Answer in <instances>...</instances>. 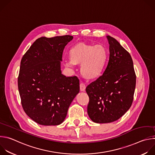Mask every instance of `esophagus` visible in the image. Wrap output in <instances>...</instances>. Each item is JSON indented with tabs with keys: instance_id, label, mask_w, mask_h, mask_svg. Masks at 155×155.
I'll return each mask as SVG.
<instances>
[{
	"instance_id": "esophagus-1",
	"label": "esophagus",
	"mask_w": 155,
	"mask_h": 155,
	"mask_svg": "<svg viewBox=\"0 0 155 155\" xmlns=\"http://www.w3.org/2000/svg\"><path fill=\"white\" fill-rule=\"evenodd\" d=\"M85 89H86V85L84 83H80V91H84Z\"/></svg>"
}]
</instances>
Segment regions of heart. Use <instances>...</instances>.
Here are the masks:
<instances>
[{
  "label": "heart",
  "mask_w": 155,
  "mask_h": 155,
  "mask_svg": "<svg viewBox=\"0 0 155 155\" xmlns=\"http://www.w3.org/2000/svg\"><path fill=\"white\" fill-rule=\"evenodd\" d=\"M108 56L107 50L104 46L81 42L70 48V61L66 62L65 65L68 67L81 65L80 71L83 77L87 80H94L102 74Z\"/></svg>",
  "instance_id": "b5f03b06"
}]
</instances>
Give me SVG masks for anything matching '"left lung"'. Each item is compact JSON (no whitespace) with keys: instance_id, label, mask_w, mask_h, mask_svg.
Instances as JSON below:
<instances>
[{"instance_id":"obj_1","label":"left lung","mask_w":155,"mask_h":155,"mask_svg":"<svg viewBox=\"0 0 155 155\" xmlns=\"http://www.w3.org/2000/svg\"><path fill=\"white\" fill-rule=\"evenodd\" d=\"M109 60L102 75L86 88L90 101L87 111L96 123L117 121L130 107L136 83L130 54L114 37L107 35Z\"/></svg>"}]
</instances>
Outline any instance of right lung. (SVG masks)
<instances>
[{
  "mask_svg": "<svg viewBox=\"0 0 155 155\" xmlns=\"http://www.w3.org/2000/svg\"><path fill=\"white\" fill-rule=\"evenodd\" d=\"M73 36L37 39L21 59L18 78L21 104L27 115L43 126L61 124L80 91L76 77L62 74L65 47Z\"/></svg>",
  "mask_w": 155,
  "mask_h": 155,
  "instance_id": "1",
  "label": "right lung"
}]
</instances>
